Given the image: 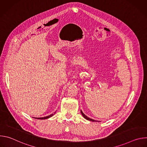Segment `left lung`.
Returning <instances> with one entry per match:
<instances>
[{
    "label": "left lung",
    "instance_id": "8db88e82",
    "mask_svg": "<svg viewBox=\"0 0 147 147\" xmlns=\"http://www.w3.org/2000/svg\"><path fill=\"white\" fill-rule=\"evenodd\" d=\"M81 114H82V115L83 116V117H84L86 119H87V120H90V121H96V120H94V119H91V118H89V117H88L87 116H86L83 113V112L81 111Z\"/></svg>",
    "mask_w": 147,
    "mask_h": 147
}]
</instances>
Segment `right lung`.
Wrapping results in <instances>:
<instances>
[{"label": "right lung", "instance_id": "1", "mask_svg": "<svg viewBox=\"0 0 147 147\" xmlns=\"http://www.w3.org/2000/svg\"><path fill=\"white\" fill-rule=\"evenodd\" d=\"M54 113H52V115H50L49 116H46V117H38V118H35V119H48V118H49V117H52V116H53V115H54Z\"/></svg>", "mask_w": 147, "mask_h": 147}]
</instances>
